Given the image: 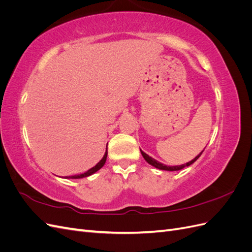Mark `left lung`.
Instances as JSON below:
<instances>
[{"instance_id": "1", "label": "left lung", "mask_w": 252, "mask_h": 252, "mask_svg": "<svg viewBox=\"0 0 252 252\" xmlns=\"http://www.w3.org/2000/svg\"><path fill=\"white\" fill-rule=\"evenodd\" d=\"M204 149H205V148H204ZM140 150H141V149H140ZM203 151H204V150H202V151L200 152V154L197 155L194 158H192L191 161H190V162H187L186 164L177 165V166H167V165H165V164H162L161 162L157 161V159H155L154 158L149 157L147 154H145V152H144V151H142V150H141V154H142L143 158H145V161H146L149 165L156 167V168H158V169H159V170H166V171H177V170H181V169H183V168H184V167H188V166H190L191 164H193V163L196 161V159L201 157V155L203 154Z\"/></svg>"}]
</instances>
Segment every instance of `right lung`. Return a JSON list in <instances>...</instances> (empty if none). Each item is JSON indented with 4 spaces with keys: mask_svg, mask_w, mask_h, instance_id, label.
Here are the masks:
<instances>
[{
    "mask_svg": "<svg viewBox=\"0 0 252 252\" xmlns=\"http://www.w3.org/2000/svg\"><path fill=\"white\" fill-rule=\"evenodd\" d=\"M107 148H106V151H105V155H104V157L101 158V161L98 162L95 166H94L93 168H90V169H88L86 172H84V173H80V174H75V175H71V177H66L65 179H83V178H86V177H89V175H91V174H94V173H95L97 170H100L102 167L105 165V163H106V158H107Z\"/></svg>",
    "mask_w": 252,
    "mask_h": 252,
    "instance_id": "add662e5",
    "label": "right lung"
}]
</instances>
